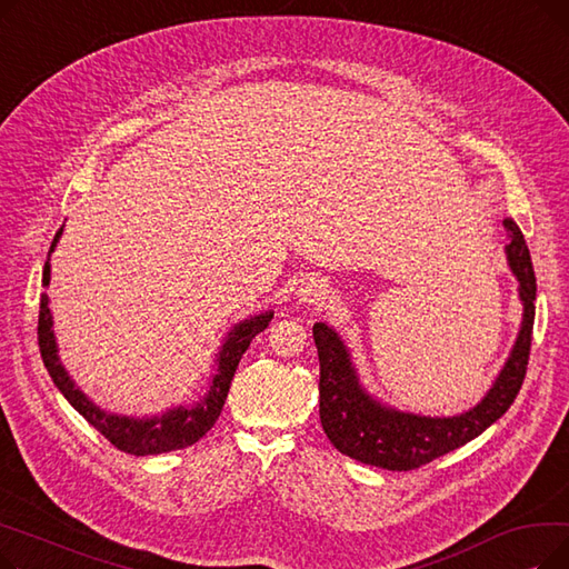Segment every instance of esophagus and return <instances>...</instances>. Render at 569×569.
I'll list each match as a JSON object with an SVG mask.
<instances>
[{"instance_id": "esophagus-1", "label": "esophagus", "mask_w": 569, "mask_h": 569, "mask_svg": "<svg viewBox=\"0 0 569 569\" xmlns=\"http://www.w3.org/2000/svg\"><path fill=\"white\" fill-rule=\"evenodd\" d=\"M302 297H305V302H309V305H322L325 300H327V288H325V283H320V281H307L305 286H302Z\"/></svg>"}]
</instances>
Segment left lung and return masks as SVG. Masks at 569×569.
Returning a JSON list of instances; mask_svg holds the SVG:
<instances>
[{"label": "left lung", "instance_id": "1", "mask_svg": "<svg viewBox=\"0 0 569 569\" xmlns=\"http://www.w3.org/2000/svg\"><path fill=\"white\" fill-rule=\"evenodd\" d=\"M502 226L510 234L507 260L519 279L523 322L510 360L482 403L472 410L457 417H420L380 406L357 382L339 335L325 322L313 325L320 362V422L341 455L387 470L420 468L480 436L515 403L528 369L537 283L519 226L510 219H505Z\"/></svg>", "mask_w": 569, "mask_h": 569}]
</instances>
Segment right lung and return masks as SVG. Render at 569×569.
I'll list each match as a JSON object with an SVG mask.
<instances>
[{"label":"right lung","instance_id":"1","mask_svg":"<svg viewBox=\"0 0 569 569\" xmlns=\"http://www.w3.org/2000/svg\"><path fill=\"white\" fill-rule=\"evenodd\" d=\"M64 226L57 230L50 253L57 247V239L62 234ZM48 253V256H50ZM50 260V258H48ZM46 260L43 267V286L50 283V262ZM272 311H264L260 316H253L244 322L234 325V330L228 335L223 350L219 352V369L212 378V385H209V392L193 406L184 408H172L163 412L161 417H152V420H133V417H122V415H108L101 408H97L92 401H89L64 367L59 365L57 357V346H54V335H52V316L48 309V295L41 292V305H39V350L43 357V365L52 378V382L59 387V392L67 397V401L84 417V420L92 425L101 436H106L119 452L136 455V457H147V455H161V452H172V450H182V447H189L198 442L209 429L214 427L219 420V415L223 410L228 390H230V380L237 371L239 360L247 352L249 343L264 330L272 320Z\"/></svg>","mask_w":569,"mask_h":569}]
</instances>
